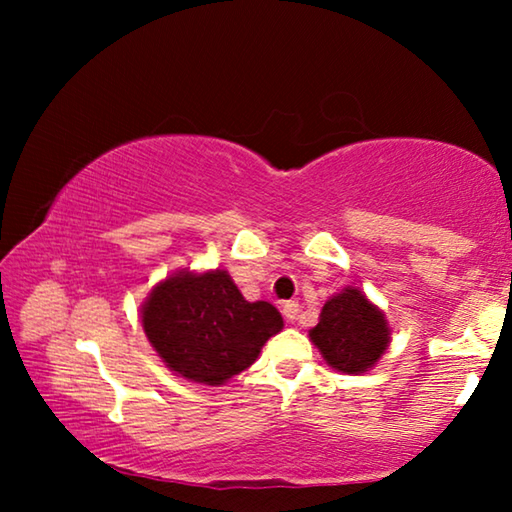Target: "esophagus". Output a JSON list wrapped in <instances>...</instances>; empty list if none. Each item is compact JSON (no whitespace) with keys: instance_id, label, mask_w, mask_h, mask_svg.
<instances>
[{"instance_id":"obj_1","label":"esophagus","mask_w":512,"mask_h":512,"mask_svg":"<svg viewBox=\"0 0 512 512\" xmlns=\"http://www.w3.org/2000/svg\"><path fill=\"white\" fill-rule=\"evenodd\" d=\"M282 314H284V318L289 320V323H296V318H298V314H300V305H298L296 300L284 302V305H282Z\"/></svg>"}]
</instances>
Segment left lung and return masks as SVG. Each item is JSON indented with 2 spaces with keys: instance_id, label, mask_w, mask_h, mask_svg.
Wrapping results in <instances>:
<instances>
[{
  "instance_id": "1",
  "label": "left lung",
  "mask_w": 512,
  "mask_h": 512,
  "mask_svg": "<svg viewBox=\"0 0 512 512\" xmlns=\"http://www.w3.org/2000/svg\"><path fill=\"white\" fill-rule=\"evenodd\" d=\"M309 341L329 368L343 375H363L391 345V325L359 287H343L325 302Z\"/></svg>"
}]
</instances>
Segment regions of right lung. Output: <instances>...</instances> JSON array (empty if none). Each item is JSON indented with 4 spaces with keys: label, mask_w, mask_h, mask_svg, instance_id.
Masks as SVG:
<instances>
[{
    "label": "right lung",
    "mask_w": 512,
    "mask_h": 512,
    "mask_svg": "<svg viewBox=\"0 0 512 512\" xmlns=\"http://www.w3.org/2000/svg\"><path fill=\"white\" fill-rule=\"evenodd\" d=\"M140 320L164 366L205 386H223L253 366L284 327L280 311L266 300L248 302L225 268L167 275L144 298Z\"/></svg>",
    "instance_id": "obj_1"
}]
</instances>
